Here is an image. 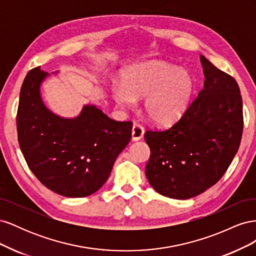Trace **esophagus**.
Listing matches in <instances>:
<instances>
[{
	"mask_svg": "<svg viewBox=\"0 0 256 256\" xmlns=\"http://www.w3.org/2000/svg\"><path fill=\"white\" fill-rule=\"evenodd\" d=\"M144 136V127L138 122H134L132 126V140L138 141Z\"/></svg>",
	"mask_w": 256,
	"mask_h": 256,
	"instance_id": "obj_1",
	"label": "esophagus"
}]
</instances>
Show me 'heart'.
I'll return each instance as SVG.
<instances>
[{"instance_id":"1","label":"heart","mask_w":256,"mask_h":256,"mask_svg":"<svg viewBox=\"0 0 256 256\" xmlns=\"http://www.w3.org/2000/svg\"><path fill=\"white\" fill-rule=\"evenodd\" d=\"M194 90L192 76L164 62H146L124 74L122 86L113 88V97L120 106H134L136 97H143L147 116L159 125L180 118L187 109Z\"/></svg>"}]
</instances>
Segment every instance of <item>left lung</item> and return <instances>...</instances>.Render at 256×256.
Instances as JSON below:
<instances>
[{"instance_id":"obj_1","label":"left lung","mask_w":256,"mask_h":256,"mask_svg":"<svg viewBox=\"0 0 256 256\" xmlns=\"http://www.w3.org/2000/svg\"><path fill=\"white\" fill-rule=\"evenodd\" d=\"M204 88L171 127L147 130L150 148L145 174L160 194L186 200L204 192L226 172L244 130L236 80L200 56Z\"/></svg>"}]
</instances>
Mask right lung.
<instances>
[{"mask_svg": "<svg viewBox=\"0 0 256 256\" xmlns=\"http://www.w3.org/2000/svg\"><path fill=\"white\" fill-rule=\"evenodd\" d=\"M47 74L35 67L21 86L18 142L30 171L44 186L67 198H84L102 187L114 162L131 138L132 122L108 118L85 106L76 118L51 113L40 86Z\"/></svg>", "mask_w": 256, "mask_h": 256, "instance_id": "obj_1", "label": "right lung"}]
</instances>
